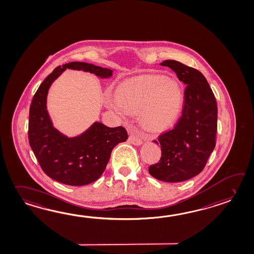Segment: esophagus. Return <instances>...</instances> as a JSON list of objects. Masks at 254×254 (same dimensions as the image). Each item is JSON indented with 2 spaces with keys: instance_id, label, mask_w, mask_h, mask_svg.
Returning a JSON list of instances; mask_svg holds the SVG:
<instances>
[{
  "instance_id": "esophagus-1",
  "label": "esophagus",
  "mask_w": 254,
  "mask_h": 254,
  "mask_svg": "<svg viewBox=\"0 0 254 254\" xmlns=\"http://www.w3.org/2000/svg\"><path fill=\"white\" fill-rule=\"evenodd\" d=\"M128 141H129L131 144H133L135 146H140V145H142V140L139 139V138H137V137H135V135H130Z\"/></svg>"
}]
</instances>
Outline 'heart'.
Returning <instances> with one entry per match:
<instances>
[{"label": "heart", "mask_w": 254, "mask_h": 254, "mask_svg": "<svg viewBox=\"0 0 254 254\" xmlns=\"http://www.w3.org/2000/svg\"><path fill=\"white\" fill-rule=\"evenodd\" d=\"M107 100L108 108L127 117L139 112L141 124L147 131L159 132L173 124L184 103V92L174 78L143 74L126 79Z\"/></svg>", "instance_id": "heart-1"}]
</instances>
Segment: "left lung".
<instances>
[{
    "label": "left lung",
    "mask_w": 254,
    "mask_h": 254,
    "mask_svg": "<svg viewBox=\"0 0 254 254\" xmlns=\"http://www.w3.org/2000/svg\"><path fill=\"white\" fill-rule=\"evenodd\" d=\"M160 65L171 68L187 85L185 104L175 127L154 140L161 146L162 157L148 171L158 181L181 182L198 175L213 151L218 108L207 79L197 69L175 60H166Z\"/></svg>",
    "instance_id": "8db88e82"
}]
</instances>
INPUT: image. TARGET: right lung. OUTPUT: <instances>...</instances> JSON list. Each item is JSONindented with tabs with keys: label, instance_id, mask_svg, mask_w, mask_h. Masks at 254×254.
Segmentation results:
<instances>
[{
	"label": "right lung",
	"instance_id": "right-lung-1",
	"mask_svg": "<svg viewBox=\"0 0 254 254\" xmlns=\"http://www.w3.org/2000/svg\"><path fill=\"white\" fill-rule=\"evenodd\" d=\"M67 68L89 72L101 79L113 75L111 69L84 62L68 63L56 68L33 97L29 143L46 175L63 184L84 186L99 179L114 147L127 139V133L123 127H108L97 121L75 136H67L54 127L47 110V96L52 84Z\"/></svg>",
	"mask_w": 254,
	"mask_h": 254
}]
</instances>
